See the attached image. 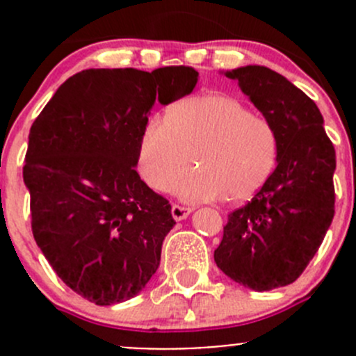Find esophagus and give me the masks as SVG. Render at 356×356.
Instances as JSON below:
<instances>
[{
    "label": "esophagus",
    "instance_id": "1",
    "mask_svg": "<svg viewBox=\"0 0 356 356\" xmlns=\"http://www.w3.org/2000/svg\"><path fill=\"white\" fill-rule=\"evenodd\" d=\"M193 211V208L189 207H181V204H172V217L175 218V220H184L186 217H188L189 213Z\"/></svg>",
    "mask_w": 356,
    "mask_h": 356
}]
</instances>
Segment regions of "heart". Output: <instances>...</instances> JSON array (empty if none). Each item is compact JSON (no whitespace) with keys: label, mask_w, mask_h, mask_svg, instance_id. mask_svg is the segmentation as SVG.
<instances>
[{"label":"heart","mask_w":356,"mask_h":356,"mask_svg":"<svg viewBox=\"0 0 356 356\" xmlns=\"http://www.w3.org/2000/svg\"><path fill=\"white\" fill-rule=\"evenodd\" d=\"M279 143L265 118L229 95H201L175 103L167 117L146 122L138 145V168L155 191H174L186 201L253 198L270 179Z\"/></svg>","instance_id":"obj_1"}]
</instances>
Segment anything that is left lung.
Listing matches in <instances>:
<instances>
[{
  "label": "left lung",
  "instance_id": "1",
  "mask_svg": "<svg viewBox=\"0 0 356 356\" xmlns=\"http://www.w3.org/2000/svg\"><path fill=\"white\" fill-rule=\"evenodd\" d=\"M277 134V167L243 208L229 213L217 267L253 291L296 281L334 217L336 152L321 110L284 75L260 65L225 72Z\"/></svg>",
  "mask_w": 356,
  "mask_h": 356
}]
</instances>
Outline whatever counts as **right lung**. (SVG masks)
Wrapping results in <instances>:
<instances>
[{
	"label": "right lung",
	"instance_id": "add662e5",
	"mask_svg": "<svg viewBox=\"0 0 356 356\" xmlns=\"http://www.w3.org/2000/svg\"><path fill=\"white\" fill-rule=\"evenodd\" d=\"M191 67L89 68L67 79L29 132L24 182L32 234L60 279L96 305L139 293L175 225L170 203L136 172L155 102L189 95Z\"/></svg>",
	"mask_w": 356,
	"mask_h": 356
}]
</instances>
